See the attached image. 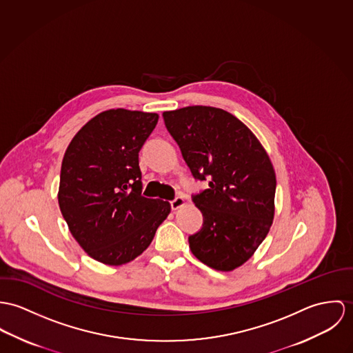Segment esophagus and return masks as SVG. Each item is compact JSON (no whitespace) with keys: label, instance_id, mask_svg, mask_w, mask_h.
<instances>
[{"label":"esophagus","instance_id":"34e87169","mask_svg":"<svg viewBox=\"0 0 353 353\" xmlns=\"http://www.w3.org/2000/svg\"><path fill=\"white\" fill-rule=\"evenodd\" d=\"M184 204H185V200H184V197H181V196H177V197H174V199L170 201V208H172V210H177V208L183 207Z\"/></svg>","mask_w":353,"mask_h":353}]
</instances>
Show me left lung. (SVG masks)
<instances>
[{
  "label": "left lung",
  "instance_id": "obj_1",
  "mask_svg": "<svg viewBox=\"0 0 353 353\" xmlns=\"http://www.w3.org/2000/svg\"><path fill=\"white\" fill-rule=\"evenodd\" d=\"M195 180L208 188L192 195L203 226L188 236L191 252L216 271L248 261L268 234L276 176L253 132L221 108L192 105L162 114Z\"/></svg>",
  "mask_w": 353,
  "mask_h": 353
}]
</instances>
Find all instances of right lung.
<instances>
[{
  "label": "right lung",
  "mask_w": 353,
  "mask_h": 353,
  "mask_svg": "<svg viewBox=\"0 0 353 353\" xmlns=\"http://www.w3.org/2000/svg\"><path fill=\"white\" fill-rule=\"evenodd\" d=\"M157 114L110 110L72 139L61 168L58 201L70 233L94 260L125 264L153 241L170 204L142 196L139 152Z\"/></svg>",
  "instance_id": "add662e5"
}]
</instances>
